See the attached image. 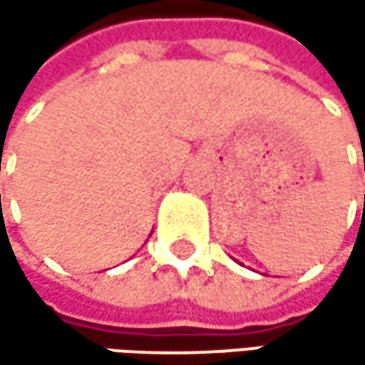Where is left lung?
<instances>
[{
	"mask_svg": "<svg viewBox=\"0 0 365 365\" xmlns=\"http://www.w3.org/2000/svg\"><path fill=\"white\" fill-rule=\"evenodd\" d=\"M364 169H365V167H364Z\"/></svg>",
	"mask_w": 365,
	"mask_h": 365,
	"instance_id": "1",
	"label": "left lung"
}]
</instances>
